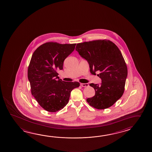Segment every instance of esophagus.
<instances>
[{
    "instance_id": "obj_1",
    "label": "esophagus",
    "mask_w": 152,
    "mask_h": 152,
    "mask_svg": "<svg viewBox=\"0 0 152 152\" xmlns=\"http://www.w3.org/2000/svg\"><path fill=\"white\" fill-rule=\"evenodd\" d=\"M80 86L82 87H87L88 86V84L87 83H81Z\"/></svg>"
}]
</instances>
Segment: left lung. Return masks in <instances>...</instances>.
Returning <instances> with one entry per match:
<instances>
[{
    "mask_svg": "<svg viewBox=\"0 0 152 152\" xmlns=\"http://www.w3.org/2000/svg\"><path fill=\"white\" fill-rule=\"evenodd\" d=\"M76 51L89 64L90 72L101 79V83H90L95 95L87 99L90 106L104 110L122 96L127 77V68L119 48L107 40H96L77 44Z\"/></svg>",
    "mask_w": 152,
    "mask_h": 152,
    "instance_id": "obj_1",
    "label": "left lung"
}]
</instances>
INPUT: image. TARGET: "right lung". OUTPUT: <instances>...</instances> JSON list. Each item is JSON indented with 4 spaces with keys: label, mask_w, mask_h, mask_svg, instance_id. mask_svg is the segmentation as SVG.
I'll return each instance as SVG.
<instances>
[{
    "label": "right lung",
    "mask_w": 152,
    "mask_h": 152,
    "mask_svg": "<svg viewBox=\"0 0 152 152\" xmlns=\"http://www.w3.org/2000/svg\"><path fill=\"white\" fill-rule=\"evenodd\" d=\"M75 45L48 42L37 48L32 56L27 72L31 93L48 112L63 109L72 91L80 86L78 82L60 79L57 73V70L63 69L64 60L75 50Z\"/></svg>",
    "instance_id": "add662e5"
}]
</instances>
